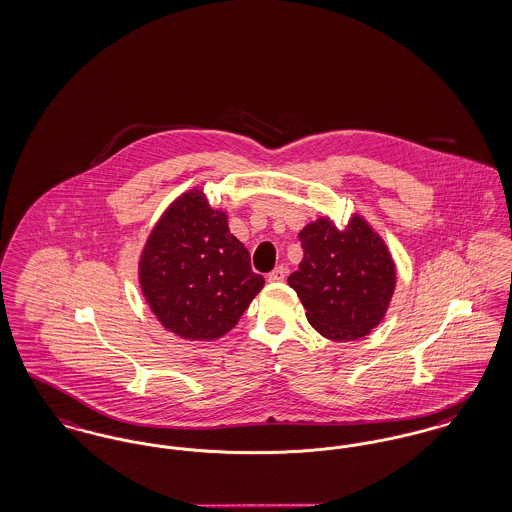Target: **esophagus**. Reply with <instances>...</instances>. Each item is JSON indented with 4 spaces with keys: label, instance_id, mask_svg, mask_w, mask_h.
<instances>
[{
    "label": "esophagus",
    "instance_id": "obj_1",
    "mask_svg": "<svg viewBox=\"0 0 512 512\" xmlns=\"http://www.w3.org/2000/svg\"><path fill=\"white\" fill-rule=\"evenodd\" d=\"M285 277H287V268H283V266H277V268L273 269L271 273H268L269 283H279V281H285Z\"/></svg>",
    "mask_w": 512,
    "mask_h": 512
}]
</instances>
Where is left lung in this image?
<instances>
[{
    "mask_svg": "<svg viewBox=\"0 0 512 512\" xmlns=\"http://www.w3.org/2000/svg\"><path fill=\"white\" fill-rule=\"evenodd\" d=\"M298 239L304 256L289 285L310 325L331 341H354L383 320L397 269L383 239L358 214L345 229L329 217L308 223Z\"/></svg>",
    "mask_w": 512,
    "mask_h": 512,
    "instance_id": "1",
    "label": "left lung"
}]
</instances>
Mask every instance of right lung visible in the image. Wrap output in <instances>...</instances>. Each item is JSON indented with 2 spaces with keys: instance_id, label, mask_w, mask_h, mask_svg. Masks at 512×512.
<instances>
[{
  "instance_id": "1",
  "label": "right lung",
  "mask_w": 512,
  "mask_h": 512,
  "mask_svg": "<svg viewBox=\"0 0 512 512\" xmlns=\"http://www.w3.org/2000/svg\"><path fill=\"white\" fill-rule=\"evenodd\" d=\"M138 281L163 327L189 341L231 331L266 283L231 235L227 214L214 210L200 189L163 212L140 254Z\"/></svg>"
}]
</instances>
